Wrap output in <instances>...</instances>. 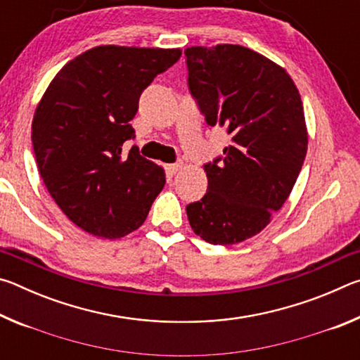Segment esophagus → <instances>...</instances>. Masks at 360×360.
<instances>
[{
	"label": "esophagus",
	"instance_id": "obj_1",
	"mask_svg": "<svg viewBox=\"0 0 360 360\" xmlns=\"http://www.w3.org/2000/svg\"><path fill=\"white\" fill-rule=\"evenodd\" d=\"M181 168H182V162L172 163V165H168V167H167V169H168V173H169V174H176V173L179 172Z\"/></svg>",
	"mask_w": 360,
	"mask_h": 360
}]
</instances>
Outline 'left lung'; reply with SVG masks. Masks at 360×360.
Returning a JSON list of instances; mask_svg holds the SVG:
<instances>
[{
	"label": "left lung",
	"instance_id": "1",
	"mask_svg": "<svg viewBox=\"0 0 360 360\" xmlns=\"http://www.w3.org/2000/svg\"><path fill=\"white\" fill-rule=\"evenodd\" d=\"M188 90L206 124L231 136L205 165L208 191L187 205L192 230L211 245L260 233L300 173L308 133L300 94L284 68L238 44L187 47Z\"/></svg>",
	"mask_w": 360,
	"mask_h": 360
}]
</instances>
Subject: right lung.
Wrapping results in <instances>:
<instances>
[{"mask_svg":"<svg viewBox=\"0 0 360 360\" xmlns=\"http://www.w3.org/2000/svg\"><path fill=\"white\" fill-rule=\"evenodd\" d=\"M181 49L98 46L66 63L36 108L32 141L44 186L66 217L100 238L136 230L165 186L139 155L130 120L143 90Z\"/></svg>","mask_w":360,"mask_h":360,"instance_id":"add662e5","label":"right lung"}]
</instances>
